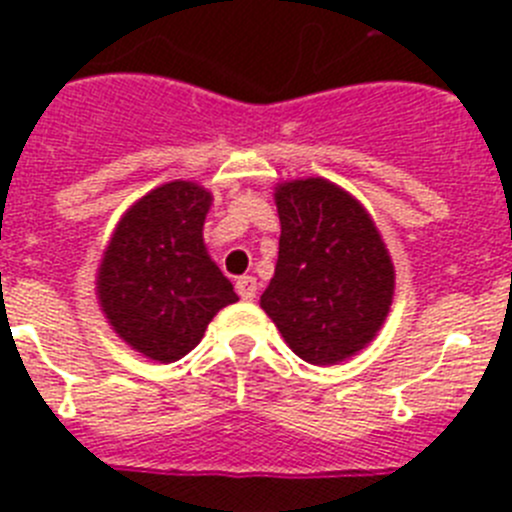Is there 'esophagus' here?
<instances>
[{"label": "esophagus", "instance_id": "34e87169", "mask_svg": "<svg viewBox=\"0 0 512 512\" xmlns=\"http://www.w3.org/2000/svg\"><path fill=\"white\" fill-rule=\"evenodd\" d=\"M235 292H238V297H241V300L251 302L253 297H256V279L241 277L238 282H235Z\"/></svg>", "mask_w": 512, "mask_h": 512}]
</instances>
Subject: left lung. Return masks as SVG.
I'll return each mask as SVG.
<instances>
[{"instance_id":"obj_1","label":"left lung","mask_w":512,"mask_h":512,"mask_svg":"<svg viewBox=\"0 0 512 512\" xmlns=\"http://www.w3.org/2000/svg\"><path fill=\"white\" fill-rule=\"evenodd\" d=\"M279 259L261 295L289 348L310 364H336L377 336L395 269L364 207L325 179L277 189Z\"/></svg>"}]
</instances>
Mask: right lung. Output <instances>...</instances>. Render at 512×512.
Masks as SVG:
<instances>
[{
    "mask_svg": "<svg viewBox=\"0 0 512 512\" xmlns=\"http://www.w3.org/2000/svg\"><path fill=\"white\" fill-rule=\"evenodd\" d=\"M210 192L171 182L135 202L99 266L104 315L135 351L161 364L182 359L217 310L238 302L202 243Z\"/></svg>",
    "mask_w": 512,
    "mask_h": 512,
    "instance_id": "obj_1",
    "label": "right lung"
}]
</instances>
